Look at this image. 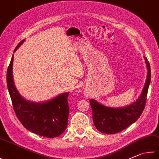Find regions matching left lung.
I'll return each instance as SVG.
<instances>
[{
	"mask_svg": "<svg viewBox=\"0 0 159 159\" xmlns=\"http://www.w3.org/2000/svg\"><path fill=\"white\" fill-rule=\"evenodd\" d=\"M148 69V75L141 94L136 102L124 107H109L99 103L94 99L90 100L93 120L98 131L101 133L113 134L124 130L135 122L145 109L147 95L151 81L149 63L144 57Z\"/></svg>",
	"mask_w": 159,
	"mask_h": 159,
	"instance_id": "left-lung-1",
	"label": "left lung"
}]
</instances>
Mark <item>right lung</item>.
Returning <instances> with one entry per match:
<instances>
[{"label":"right lung","mask_w":159,"mask_h":159,"mask_svg":"<svg viewBox=\"0 0 159 159\" xmlns=\"http://www.w3.org/2000/svg\"><path fill=\"white\" fill-rule=\"evenodd\" d=\"M25 40L20 41L14 49L19 48ZM14 55L11 57L7 72V84L12 105L17 118L24 127L43 137H58L67 127L69 107V92L59 94L48 101L35 102L24 98L14 84L12 68Z\"/></svg>","instance_id":"obj_1"}]
</instances>
